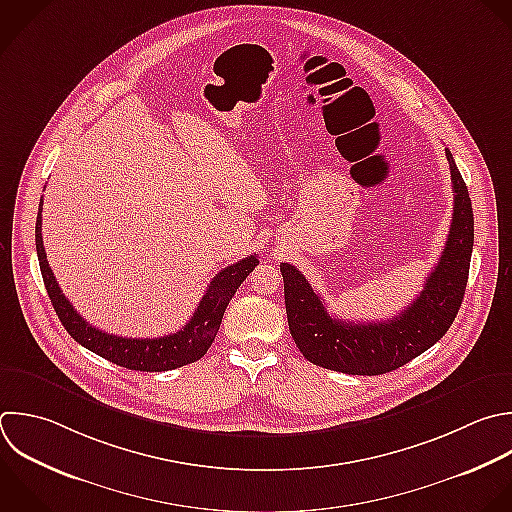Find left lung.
Masks as SVG:
<instances>
[{
  "label": "left lung",
  "instance_id": "1",
  "mask_svg": "<svg viewBox=\"0 0 512 512\" xmlns=\"http://www.w3.org/2000/svg\"><path fill=\"white\" fill-rule=\"evenodd\" d=\"M444 152L454 196L450 232L422 292L396 318L382 322L338 320L326 312L302 272L292 264H280L290 334L312 364L358 376L392 372L436 344L454 322L468 280L474 218L466 184L450 150Z\"/></svg>",
  "mask_w": 512,
  "mask_h": 512
}]
</instances>
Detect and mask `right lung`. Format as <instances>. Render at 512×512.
I'll list each match as a JSON object with an SVG mask.
<instances>
[{
  "mask_svg": "<svg viewBox=\"0 0 512 512\" xmlns=\"http://www.w3.org/2000/svg\"><path fill=\"white\" fill-rule=\"evenodd\" d=\"M36 250H38L40 270L44 276L48 296L64 328L70 332V336L76 342H80L84 348L96 352L98 356L118 366L140 370V372H164V370H174L200 360L212 346L220 330L224 310L230 304L232 296L236 294L238 286L260 262L258 256L252 254L218 272L212 278L206 294L202 296L196 312L178 332L162 338H126L118 334H108L88 324L60 290L44 250L42 200H40V212L36 220Z\"/></svg>",
  "mask_w": 512,
  "mask_h": 512,
  "instance_id": "1",
  "label": "right lung"
}]
</instances>
